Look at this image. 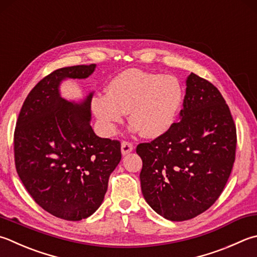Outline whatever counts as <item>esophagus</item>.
Wrapping results in <instances>:
<instances>
[{"label": "esophagus", "instance_id": "obj_1", "mask_svg": "<svg viewBox=\"0 0 257 257\" xmlns=\"http://www.w3.org/2000/svg\"><path fill=\"white\" fill-rule=\"evenodd\" d=\"M120 151H122L123 156H126V154L133 151V144L126 141H123L122 144H120Z\"/></svg>", "mask_w": 257, "mask_h": 257}]
</instances>
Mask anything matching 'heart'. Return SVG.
Here are the masks:
<instances>
[{
    "label": "heart",
    "instance_id": "b5f03b06",
    "mask_svg": "<svg viewBox=\"0 0 257 257\" xmlns=\"http://www.w3.org/2000/svg\"><path fill=\"white\" fill-rule=\"evenodd\" d=\"M183 103V88L177 77L128 69L109 81L106 94L91 98V109L100 132L113 135L128 113L132 132L157 139L170 131Z\"/></svg>",
    "mask_w": 257,
    "mask_h": 257
}]
</instances>
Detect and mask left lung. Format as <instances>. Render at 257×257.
I'll return each instance as SVG.
<instances>
[{"label":"left lung","mask_w":257,"mask_h":257,"mask_svg":"<svg viewBox=\"0 0 257 257\" xmlns=\"http://www.w3.org/2000/svg\"><path fill=\"white\" fill-rule=\"evenodd\" d=\"M186 86L180 120L137 148L144 199L171 221L195 218L214 205L235 161L236 126L220 91L193 72Z\"/></svg>","instance_id":"obj_1"}]
</instances>
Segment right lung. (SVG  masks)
<instances>
[{"mask_svg":"<svg viewBox=\"0 0 257 257\" xmlns=\"http://www.w3.org/2000/svg\"><path fill=\"white\" fill-rule=\"evenodd\" d=\"M95 64L65 67L46 76L24 100L14 132L17 172L37 204L58 218L77 221L98 209L120 161V143L90 126V101L61 97L66 79H85Z\"/></svg>","mask_w":257,"mask_h":257,"instance_id":"1","label":"right lung"}]
</instances>
